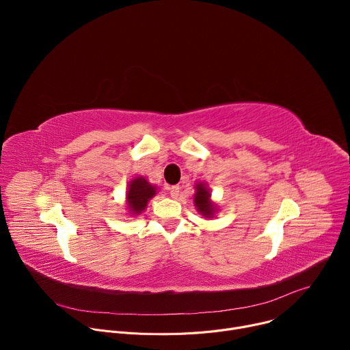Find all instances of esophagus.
<instances>
[{
	"label": "esophagus",
	"mask_w": 350,
	"mask_h": 350,
	"mask_svg": "<svg viewBox=\"0 0 350 350\" xmlns=\"http://www.w3.org/2000/svg\"><path fill=\"white\" fill-rule=\"evenodd\" d=\"M169 191H170V196L172 198H177L178 193H180V187L178 185H173V187L169 188Z\"/></svg>",
	"instance_id": "1"
}]
</instances>
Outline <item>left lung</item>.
I'll use <instances>...</instances> for the list:
<instances>
[{"mask_svg":"<svg viewBox=\"0 0 350 350\" xmlns=\"http://www.w3.org/2000/svg\"><path fill=\"white\" fill-rule=\"evenodd\" d=\"M195 193H193V205L198 213L204 216L205 219H213L215 215L220 211L219 205L212 201L211 188L205 181H199L195 184Z\"/></svg>","mask_w":350,"mask_h":350,"instance_id":"1","label":"left lung"}]
</instances>
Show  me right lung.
Returning <instances> with one entry per match:
<instances>
[{
  "label": "right lung",
  "instance_id": "obj_1",
  "mask_svg": "<svg viewBox=\"0 0 350 350\" xmlns=\"http://www.w3.org/2000/svg\"><path fill=\"white\" fill-rule=\"evenodd\" d=\"M157 185L149 183L144 176H138L130 180L126 191V211L129 215L133 217L141 215L145 211L148 202L157 195Z\"/></svg>",
  "mask_w": 350,
  "mask_h": 350
}]
</instances>
